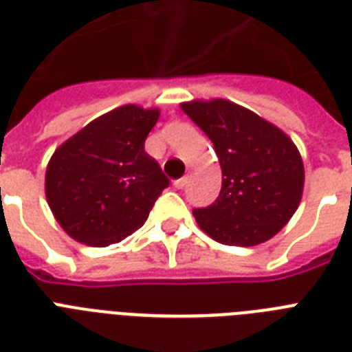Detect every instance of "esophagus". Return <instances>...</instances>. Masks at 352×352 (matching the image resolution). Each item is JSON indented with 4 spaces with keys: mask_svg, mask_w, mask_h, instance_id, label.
<instances>
[{
    "mask_svg": "<svg viewBox=\"0 0 352 352\" xmlns=\"http://www.w3.org/2000/svg\"><path fill=\"white\" fill-rule=\"evenodd\" d=\"M186 184H188V177H181V179H177V181L173 182V186H175L177 190H182Z\"/></svg>",
    "mask_w": 352,
    "mask_h": 352,
    "instance_id": "obj_1",
    "label": "esophagus"
}]
</instances>
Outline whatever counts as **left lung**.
<instances>
[{
    "instance_id": "obj_1",
    "label": "left lung",
    "mask_w": 352,
    "mask_h": 352,
    "mask_svg": "<svg viewBox=\"0 0 352 352\" xmlns=\"http://www.w3.org/2000/svg\"><path fill=\"white\" fill-rule=\"evenodd\" d=\"M182 111L214 142L223 171L219 197L193 210L217 243L254 246L278 234L300 206L305 171L294 142L279 127L234 102H184Z\"/></svg>"
}]
</instances>
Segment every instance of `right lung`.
I'll use <instances>...</instances> for the list:
<instances>
[{
    "label": "right lung",
    "instance_id": "obj_1",
    "mask_svg": "<svg viewBox=\"0 0 352 352\" xmlns=\"http://www.w3.org/2000/svg\"><path fill=\"white\" fill-rule=\"evenodd\" d=\"M159 109L122 106L89 122L49 160L45 195L73 239L107 246L146 223L164 188L159 162L144 151Z\"/></svg>",
    "mask_w": 352,
    "mask_h": 352
}]
</instances>
